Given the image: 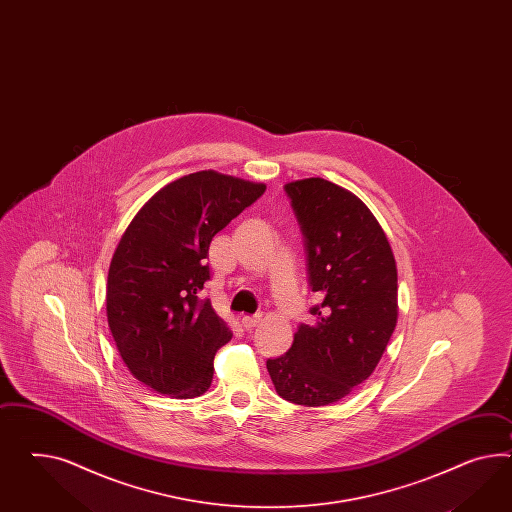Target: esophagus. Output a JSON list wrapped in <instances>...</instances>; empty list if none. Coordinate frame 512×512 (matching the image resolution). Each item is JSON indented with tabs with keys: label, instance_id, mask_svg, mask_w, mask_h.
<instances>
[{
	"label": "esophagus",
	"instance_id": "obj_1",
	"mask_svg": "<svg viewBox=\"0 0 512 512\" xmlns=\"http://www.w3.org/2000/svg\"><path fill=\"white\" fill-rule=\"evenodd\" d=\"M263 318L261 315H253V317H244L242 318V326L246 328V330H251V328H255V326H259V322H261Z\"/></svg>",
	"mask_w": 512,
	"mask_h": 512
}]
</instances>
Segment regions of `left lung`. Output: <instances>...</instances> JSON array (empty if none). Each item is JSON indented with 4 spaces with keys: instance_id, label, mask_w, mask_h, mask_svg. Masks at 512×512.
Wrapping results in <instances>:
<instances>
[{
    "instance_id": "1",
    "label": "left lung",
    "mask_w": 512,
    "mask_h": 512,
    "mask_svg": "<svg viewBox=\"0 0 512 512\" xmlns=\"http://www.w3.org/2000/svg\"><path fill=\"white\" fill-rule=\"evenodd\" d=\"M307 251L309 289L320 304L289 352L266 361L277 395L326 406L373 374L397 326V264L373 212L330 180L285 184Z\"/></svg>"
}]
</instances>
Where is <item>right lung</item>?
<instances>
[{
	"mask_svg": "<svg viewBox=\"0 0 512 512\" xmlns=\"http://www.w3.org/2000/svg\"><path fill=\"white\" fill-rule=\"evenodd\" d=\"M264 190L197 171L152 195L126 227L111 259L106 311L121 358L145 386L175 399L210 387L214 354L233 333L197 296L210 279L208 248Z\"/></svg>",
	"mask_w": 512,
	"mask_h": 512,
	"instance_id": "obj_1",
	"label": "right lung"
}]
</instances>
